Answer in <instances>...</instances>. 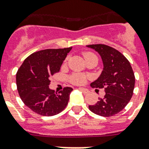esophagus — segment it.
I'll list each match as a JSON object with an SVG mask.
<instances>
[{
    "label": "esophagus",
    "mask_w": 149,
    "mask_h": 149,
    "mask_svg": "<svg viewBox=\"0 0 149 149\" xmlns=\"http://www.w3.org/2000/svg\"><path fill=\"white\" fill-rule=\"evenodd\" d=\"M79 90L81 91H82L84 94H87L89 93V91L88 89H86V88H80Z\"/></svg>",
    "instance_id": "esophagus-1"
}]
</instances>
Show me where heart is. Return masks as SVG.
I'll return each instance as SVG.
<instances>
[{
  "label": "heart",
  "instance_id": "obj_1",
  "mask_svg": "<svg viewBox=\"0 0 149 149\" xmlns=\"http://www.w3.org/2000/svg\"><path fill=\"white\" fill-rule=\"evenodd\" d=\"M92 55H94L93 53H91V52H86V53H84V58H87L90 57V56H92ZM85 76L82 75V74H73L72 77H70V81L72 82V84H77V85L83 84L85 82Z\"/></svg>",
  "mask_w": 149,
  "mask_h": 149
}]
</instances>
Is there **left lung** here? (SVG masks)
Returning a JSON list of instances; mask_svg holds the SVG:
<instances>
[{
	"mask_svg": "<svg viewBox=\"0 0 149 149\" xmlns=\"http://www.w3.org/2000/svg\"><path fill=\"white\" fill-rule=\"evenodd\" d=\"M87 47L97 52L103 61V71L97 79L92 82L94 88H104V98L89 109L101 116H114L125 108L132 98L135 87V75L130 61L120 52L103 45H88Z\"/></svg>",
	"mask_w": 149,
	"mask_h": 149,
	"instance_id": "left-lung-1",
	"label": "left lung"
}]
</instances>
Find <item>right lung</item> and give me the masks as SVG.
I'll return each mask as SVG.
<instances>
[{
	"mask_svg": "<svg viewBox=\"0 0 149 149\" xmlns=\"http://www.w3.org/2000/svg\"><path fill=\"white\" fill-rule=\"evenodd\" d=\"M72 47L36 52L28 56L17 71V91L26 107L42 116L59 113L66 107L72 88L60 92L49 88L50 78L58 72Z\"/></svg>",
	"mask_w": 149,
	"mask_h": 149,
	"instance_id": "obj_1",
	"label": "right lung"
}]
</instances>
